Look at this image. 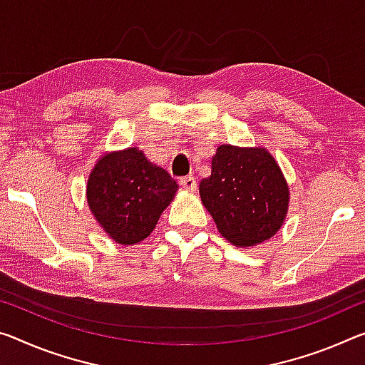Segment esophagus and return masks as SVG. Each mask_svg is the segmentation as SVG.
Listing matches in <instances>:
<instances>
[{
  "instance_id": "34e87169",
  "label": "esophagus",
  "mask_w": 365,
  "mask_h": 365,
  "mask_svg": "<svg viewBox=\"0 0 365 365\" xmlns=\"http://www.w3.org/2000/svg\"><path fill=\"white\" fill-rule=\"evenodd\" d=\"M180 185L183 190H187V192H195L196 187H198V183H196V178L188 175V177H182L180 178Z\"/></svg>"
}]
</instances>
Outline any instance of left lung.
Returning <instances> with one entry per match:
<instances>
[{
    "label": "left lung",
    "mask_w": 365,
    "mask_h": 365,
    "mask_svg": "<svg viewBox=\"0 0 365 365\" xmlns=\"http://www.w3.org/2000/svg\"><path fill=\"white\" fill-rule=\"evenodd\" d=\"M200 196L219 234L237 247H253L281 229L289 206L282 172L266 149L222 144Z\"/></svg>",
    "instance_id": "obj_1"
}]
</instances>
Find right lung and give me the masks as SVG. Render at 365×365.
I'll return each mask as SVG.
<instances>
[{"mask_svg": "<svg viewBox=\"0 0 365 365\" xmlns=\"http://www.w3.org/2000/svg\"><path fill=\"white\" fill-rule=\"evenodd\" d=\"M178 190L169 172L138 148L108 153L92 169L86 196L96 221L110 239L135 245L153 232Z\"/></svg>", "mask_w": 365, "mask_h": 365, "instance_id": "add662e5", "label": "right lung"}]
</instances>
